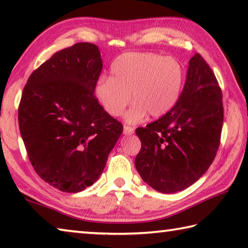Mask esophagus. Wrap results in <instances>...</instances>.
<instances>
[{"mask_svg": "<svg viewBox=\"0 0 248 248\" xmlns=\"http://www.w3.org/2000/svg\"><path fill=\"white\" fill-rule=\"evenodd\" d=\"M134 132V129L132 127H130V125H124V133L127 134V136H130V134H132Z\"/></svg>", "mask_w": 248, "mask_h": 248, "instance_id": "esophagus-1", "label": "esophagus"}]
</instances>
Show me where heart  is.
Masks as SVG:
<instances>
[{
	"label": "heart",
	"mask_w": 248,
	"mask_h": 248,
	"mask_svg": "<svg viewBox=\"0 0 248 248\" xmlns=\"http://www.w3.org/2000/svg\"><path fill=\"white\" fill-rule=\"evenodd\" d=\"M185 83L183 64L173 57L153 52H128L111 65V77L103 75L96 84V97L107 114H125L129 123H140L150 115L159 118L170 111L182 95Z\"/></svg>",
	"instance_id": "obj_1"
}]
</instances>
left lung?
Returning a JSON list of instances; mask_svg holds the SVG:
<instances>
[{"label": "left lung", "instance_id": "1", "mask_svg": "<svg viewBox=\"0 0 248 248\" xmlns=\"http://www.w3.org/2000/svg\"><path fill=\"white\" fill-rule=\"evenodd\" d=\"M223 117L219 82L201 54L196 53L174 108L136 130L141 141L136 157L141 178L164 194L191 186L216 157Z\"/></svg>", "mask_w": 248, "mask_h": 248}]
</instances>
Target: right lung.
<instances>
[{"label":"right lung","instance_id":"1","mask_svg":"<svg viewBox=\"0 0 248 248\" xmlns=\"http://www.w3.org/2000/svg\"><path fill=\"white\" fill-rule=\"evenodd\" d=\"M102 69L97 46L78 43L44 62L24 87L18 124L28 158L61 191L93 185L123 133L94 94Z\"/></svg>","mask_w":248,"mask_h":248}]
</instances>
